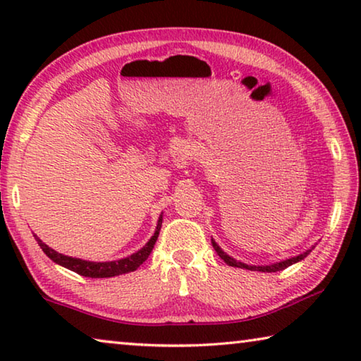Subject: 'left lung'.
Masks as SVG:
<instances>
[{
  "label": "left lung",
  "mask_w": 361,
  "mask_h": 361,
  "mask_svg": "<svg viewBox=\"0 0 361 361\" xmlns=\"http://www.w3.org/2000/svg\"><path fill=\"white\" fill-rule=\"evenodd\" d=\"M212 245H213V248H215V252L219 255V258H221V259L226 262V264H229V266H232V267L248 269V271H259V272H277V271H283V269H286V267L291 266V264H295V262L304 259L305 256H307V255L310 253V250H309V252H305V253L299 255V256H295V258L280 261V262H276V264H271V266H247V264H243V262L235 261L234 258H231V256L226 255V253L223 252V250L216 245L215 240H212Z\"/></svg>",
  "instance_id": "obj_1"
}]
</instances>
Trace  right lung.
<instances>
[{
	"label": "right lung",
	"instance_id": "add662e5",
	"mask_svg": "<svg viewBox=\"0 0 361 361\" xmlns=\"http://www.w3.org/2000/svg\"><path fill=\"white\" fill-rule=\"evenodd\" d=\"M161 226H162V215L157 221V228H156L154 235L151 237L149 242L146 243L142 250H138L137 253L127 256V258H124V259L106 261V262H94V261H84L79 258H71V256H65L62 253L54 252L52 248H49L46 243L41 239H38L36 235H35V239L39 243L42 252H44L54 262H57V264L70 269V271L79 274V276L92 277V279H105V277H114V276H121V274L137 271L140 264H143L146 258L149 256V253L152 252V248H154V243L159 237Z\"/></svg>",
	"mask_w": 361,
	"mask_h": 361
}]
</instances>
